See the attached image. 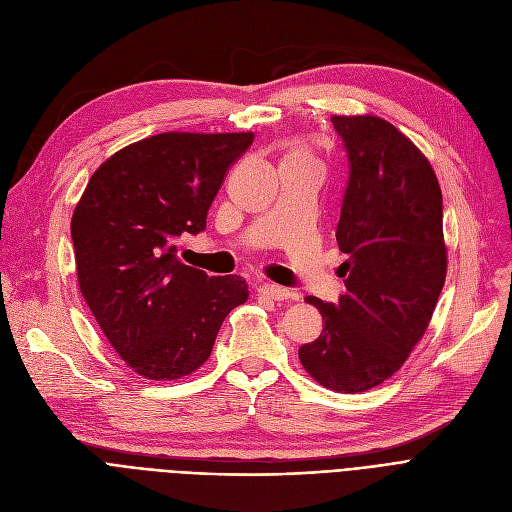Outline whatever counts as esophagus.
<instances>
[{
  "label": "esophagus",
  "mask_w": 512,
  "mask_h": 512,
  "mask_svg": "<svg viewBox=\"0 0 512 512\" xmlns=\"http://www.w3.org/2000/svg\"><path fill=\"white\" fill-rule=\"evenodd\" d=\"M259 294L265 299H272V301H286V299H292V292L282 288V286H276V284H265L259 288Z\"/></svg>",
  "instance_id": "1"
}]
</instances>
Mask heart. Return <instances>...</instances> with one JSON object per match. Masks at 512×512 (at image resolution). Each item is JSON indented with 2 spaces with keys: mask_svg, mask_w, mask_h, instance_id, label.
Masks as SVG:
<instances>
[{
  "mask_svg": "<svg viewBox=\"0 0 512 512\" xmlns=\"http://www.w3.org/2000/svg\"><path fill=\"white\" fill-rule=\"evenodd\" d=\"M284 161H297V164H315V159L311 155V151L305 145H294L288 153Z\"/></svg>",
  "mask_w": 512,
  "mask_h": 512,
  "instance_id": "b5f03b06",
  "label": "heart"
}]
</instances>
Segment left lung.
<instances>
[{
	"mask_svg": "<svg viewBox=\"0 0 512 512\" xmlns=\"http://www.w3.org/2000/svg\"><path fill=\"white\" fill-rule=\"evenodd\" d=\"M348 182L336 240L346 294L338 307L307 297L324 330L299 348L311 378L357 394L402 367L432 321L446 280L442 191L419 147L380 116H332Z\"/></svg>",
	"mask_w": 512,
	"mask_h": 512,
	"instance_id": "1",
	"label": "left lung"
}]
</instances>
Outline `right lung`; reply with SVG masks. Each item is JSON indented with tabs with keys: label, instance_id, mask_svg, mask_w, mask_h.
<instances>
[{
	"label": "right lung",
	"instance_id": "obj_1",
	"mask_svg": "<svg viewBox=\"0 0 512 512\" xmlns=\"http://www.w3.org/2000/svg\"><path fill=\"white\" fill-rule=\"evenodd\" d=\"M253 132H161L93 172L70 232L83 299L122 361L170 382L211 355L226 315L249 299L240 276H207L176 257L199 234L226 172Z\"/></svg>",
	"mask_w": 512,
	"mask_h": 512
}]
</instances>
